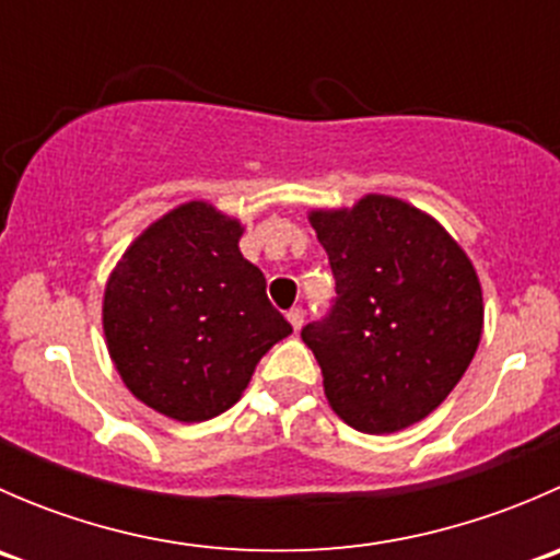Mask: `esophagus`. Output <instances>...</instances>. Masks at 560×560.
<instances>
[{"label": "esophagus", "instance_id": "esophagus-1", "mask_svg": "<svg viewBox=\"0 0 560 560\" xmlns=\"http://www.w3.org/2000/svg\"><path fill=\"white\" fill-rule=\"evenodd\" d=\"M303 308L301 306H295V308H290V312H287V319H290V325H292V330H301V325H303Z\"/></svg>", "mask_w": 560, "mask_h": 560}]
</instances>
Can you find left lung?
Listing matches in <instances>:
<instances>
[{"instance_id": "8db88e82", "label": "left lung", "mask_w": 560, "mask_h": 560, "mask_svg": "<svg viewBox=\"0 0 560 560\" xmlns=\"http://www.w3.org/2000/svg\"><path fill=\"white\" fill-rule=\"evenodd\" d=\"M308 222L336 279L330 314L301 330L327 404L354 431L415 425L453 393L482 338L471 259L398 197L365 195Z\"/></svg>"}]
</instances>
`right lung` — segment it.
I'll return each mask as SVG.
<instances>
[{"label":"right lung","instance_id":"right-lung-1","mask_svg":"<svg viewBox=\"0 0 560 560\" xmlns=\"http://www.w3.org/2000/svg\"><path fill=\"white\" fill-rule=\"evenodd\" d=\"M238 219L184 202L118 259L105 287L107 352L138 400L202 422L241 398L259 358L292 332L241 254Z\"/></svg>","mask_w":560,"mask_h":560}]
</instances>
